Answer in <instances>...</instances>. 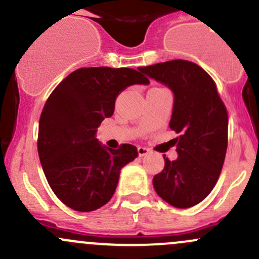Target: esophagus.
<instances>
[{
    "label": "esophagus",
    "instance_id": "34e87169",
    "mask_svg": "<svg viewBox=\"0 0 259 259\" xmlns=\"http://www.w3.org/2000/svg\"><path fill=\"white\" fill-rule=\"evenodd\" d=\"M150 150H149L148 148H145V146H139L138 148V154L139 156H145V155H148Z\"/></svg>",
    "mask_w": 259,
    "mask_h": 259
}]
</instances>
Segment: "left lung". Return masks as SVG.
Wrapping results in <instances>:
<instances>
[{"label":"left lung","instance_id":"left-lung-1","mask_svg":"<svg viewBox=\"0 0 259 259\" xmlns=\"http://www.w3.org/2000/svg\"><path fill=\"white\" fill-rule=\"evenodd\" d=\"M174 93L168 126L180 137L178 159L164 155V170L154 176L156 194L178 208H189L207 197L221 174L227 150L228 115L214 81L189 61L164 62L139 68Z\"/></svg>","mask_w":259,"mask_h":259}]
</instances>
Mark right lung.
Masks as SVG:
<instances>
[{
	"label": "right lung",
	"instance_id": "add662e5",
	"mask_svg": "<svg viewBox=\"0 0 259 259\" xmlns=\"http://www.w3.org/2000/svg\"><path fill=\"white\" fill-rule=\"evenodd\" d=\"M149 84L130 68L92 67L70 73L46 102L38 127V155L51 189L68 207L98 209L115 192L121 168L138 157L134 145L118 150L95 135L127 87Z\"/></svg>",
	"mask_w": 259,
	"mask_h": 259
}]
</instances>
